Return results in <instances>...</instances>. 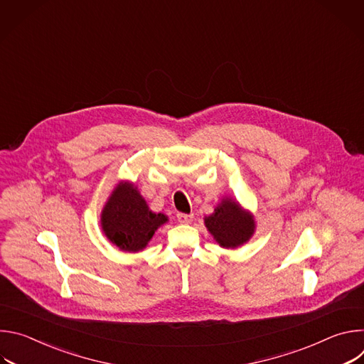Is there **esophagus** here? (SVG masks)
I'll return each mask as SVG.
<instances>
[{
	"instance_id": "obj_1",
	"label": "esophagus",
	"mask_w": 364,
	"mask_h": 364,
	"mask_svg": "<svg viewBox=\"0 0 364 364\" xmlns=\"http://www.w3.org/2000/svg\"><path fill=\"white\" fill-rule=\"evenodd\" d=\"M193 215H187V213H177V220L180 222V223H184V225H187V223H190L191 220H193Z\"/></svg>"
}]
</instances>
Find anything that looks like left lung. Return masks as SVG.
I'll list each match as a JSON object with an SVG mask.
<instances>
[{"label":"left lung","instance_id":"1","mask_svg":"<svg viewBox=\"0 0 364 364\" xmlns=\"http://www.w3.org/2000/svg\"><path fill=\"white\" fill-rule=\"evenodd\" d=\"M205 228L223 247H236L253 233L255 222L252 216L240 209V205L230 198L223 200L213 215L204 219Z\"/></svg>","mask_w":364,"mask_h":364}]
</instances>
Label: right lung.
<instances>
[{"label": "right lung", "instance_id": "add662e5", "mask_svg": "<svg viewBox=\"0 0 364 364\" xmlns=\"http://www.w3.org/2000/svg\"><path fill=\"white\" fill-rule=\"evenodd\" d=\"M167 216L152 213L131 184H119L102 212V229L122 250L138 252L146 246Z\"/></svg>", "mask_w": 364, "mask_h": 364}]
</instances>
